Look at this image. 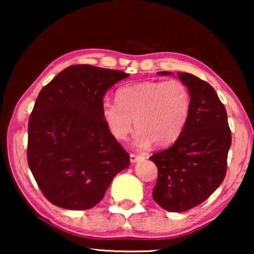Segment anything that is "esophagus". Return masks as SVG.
I'll return each instance as SVG.
<instances>
[{
    "label": "esophagus",
    "instance_id": "obj_1",
    "mask_svg": "<svg viewBox=\"0 0 254 254\" xmlns=\"http://www.w3.org/2000/svg\"><path fill=\"white\" fill-rule=\"evenodd\" d=\"M144 156H141V155H137V154H133L131 152L130 154V162L131 163H136L137 161H140V159H143Z\"/></svg>",
    "mask_w": 254,
    "mask_h": 254
}]
</instances>
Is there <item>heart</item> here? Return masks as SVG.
<instances>
[{"label": "heart", "mask_w": 254, "mask_h": 254, "mask_svg": "<svg viewBox=\"0 0 254 254\" xmlns=\"http://www.w3.org/2000/svg\"><path fill=\"white\" fill-rule=\"evenodd\" d=\"M117 104L105 102L102 117L117 140H126L134 126L136 147L152 142L165 147L178 140L190 113V93L180 79L147 81L125 85L116 93Z\"/></svg>", "instance_id": "heart-1"}]
</instances>
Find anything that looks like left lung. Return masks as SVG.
Returning <instances> with one entry per match:
<instances>
[{"label":"left lung","mask_w":254,"mask_h":254,"mask_svg":"<svg viewBox=\"0 0 254 254\" xmlns=\"http://www.w3.org/2000/svg\"><path fill=\"white\" fill-rule=\"evenodd\" d=\"M178 77L190 93L189 121L171 147L150 157L158 169L152 197L176 213L199 206L221 185L231 145L227 111L213 86L189 72H178Z\"/></svg>","instance_id":"obj_1"}]
</instances>
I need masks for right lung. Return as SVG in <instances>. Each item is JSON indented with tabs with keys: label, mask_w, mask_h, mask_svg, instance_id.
Segmentation results:
<instances>
[{
	"label": "right lung",
	"mask_w": 254,
	"mask_h": 254,
	"mask_svg": "<svg viewBox=\"0 0 254 254\" xmlns=\"http://www.w3.org/2000/svg\"><path fill=\"white\" fill-rule=\"evenodd\" d=\"M128 74L90 64L65 68L45 85L27 128V163L54 206L90 209L104 197L129 155L102 117L107 90Z\"/></svg>",
	"instance_id": "right-lung-1"
}]
</instances>
